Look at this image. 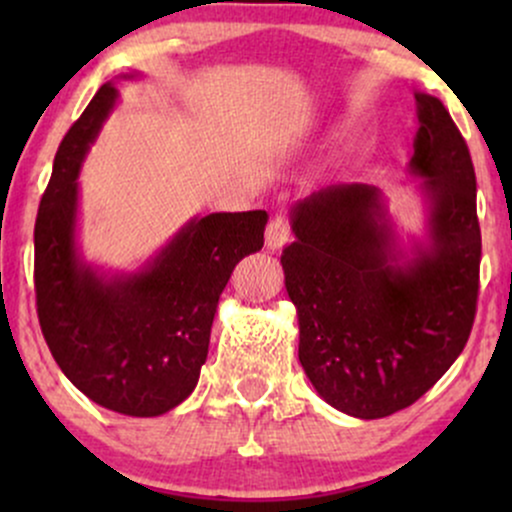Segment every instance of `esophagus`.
<instances>
[{
	"label": "esophagus",
	"instance_id": "1",
	"mask_svg": "<svg viewBox=\"0 0 512 512\" xmlns=\"http://www.w3.org/2000/svg\"><path fill=\"white\" fill-rule=\"evenodd\" d=\"M289 240H291L289 221H286L284 216H274V219L267 223V236H264V243H267V248L276 252V250L284 248Z\"/></svg>",
	"mask_w": 512,
	"mask_h": 512
}]
</instances>
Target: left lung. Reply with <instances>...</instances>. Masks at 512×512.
Returning a JSON list of instances; mask_svg holds the SVG:
<instances>
[{"label": "left lung", "mask_w": 512, "mask_h": 512, "mask_svg": "<svg viewBox=\"0 0 512 512\" xmlns=\"http://www.w3.org/2000/svg\"><path fill=\"white\" fill-rule=\"evenodd\" d=\"M409 175L426 199V236L402 250L373 185H330L291 207L281 252L298 313V361L334 409L383 419L443 378L472 332L481 231L472 156L445 105L414 93Z\"/></svg>", "instance_id": "8db88e82"}]
</instances>
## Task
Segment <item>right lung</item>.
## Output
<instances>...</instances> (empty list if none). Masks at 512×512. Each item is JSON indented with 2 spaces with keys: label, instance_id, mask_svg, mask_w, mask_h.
Returning a JSON list of instances; mask_svg holds the SVG:
<instances>
[{
  "label": "right lung",
  "instance_id": "right-lung-1",
  "mask_svg": "<svg viewBox=\"0 0 512 512\" xmlns=\"http://www.w3.org/2000/svg\"><path fill=\"white\" fill-rule=\"evenodd\" d=\"M115 101L108 81L57 151L35 219V301L57 366L88 399L125 416H161L195 390L221 291L236 264L262 250L269 216H195L137 272L88 264L76 245L79 170Z\"/></svg>",
  "mask_w": 512,
  "mask_h": 512
}]
</instances>
